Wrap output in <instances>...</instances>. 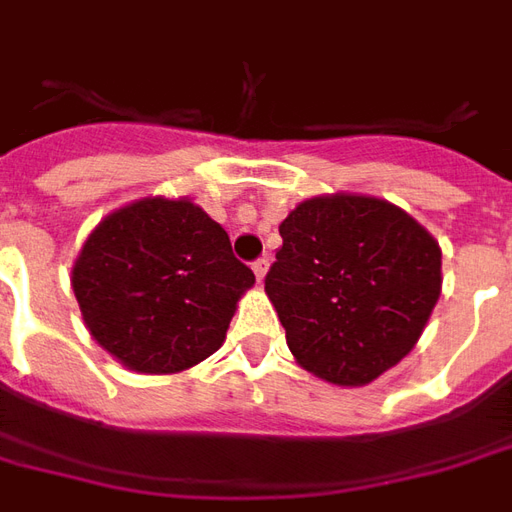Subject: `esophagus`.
Returning <instances> with one entry per match:
<instances>
[{"mask_svg": "<svg viewBox=\"0 0 512 512\" xmlns=\"http://www.w3.org/2000/svg\"><path fill=\"white\" fill-rule=\"evenodd\" d=\"M267 270H270V259H267V256H261V259L253 261V272H256V278H259V281H264Z\"/></svg>", "mask_w": 512, "mask_h": 512, "instance_id": "34e87169", "label": "esophagus"}]
</instances>
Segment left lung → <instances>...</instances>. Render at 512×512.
Listing matches in <instances>:
<instances>
[{
    "instance_id": "left-lung-1",
    "label": "left lung",
    "mask_w": 512,
    "mask_h": 512,
    "mask_svg": "<svg viewBox=\"0 0 512 512\" xmlns=\"http://www.w3.org/2000/svg\"><path fill=\"white\" fill-rule=\"evenodd\" d=\"M264 292L297 363L357 387L401 363L442 292V251L395 204L371 196L302 201L281 223Z\"/></svg>"
}]
</instances>
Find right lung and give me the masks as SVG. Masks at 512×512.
<instances>
[{
  "instance_id": "obj_1",
  "label": "right lung",
  "mask_w": 512,
  "mask_h": 512,
  "mask_svg": "<svg viewBox=\"0 0 512 512\" xmlns=\"http://www.w3.org/2000/svg\"><path fill=\"white\" fill-rule=\"evenodd\" d=\"M253 281L223 226L188 199L108 215L73 267L92 338L141 374H177L218 352Z\"/></svg>"
}]
</instances>
